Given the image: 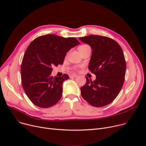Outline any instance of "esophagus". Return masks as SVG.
Returning a JSON list of instances; mask_svg holds the SVG:
<instances>
[{"label":"esophagus","mask_w":146,"mask_h":146,"mask_svg":"<svg viewBox=\"0 0 146 146\" xmlns=\"http://www.w3.org/2000/svg\"><path fill=\"white\" fill-rule=\"evenodd\" d=\"M77 76H78V75L77 74H71V75H70V77H77Z\"/></svg>","instance_id":"obj_1"}]
</instances>
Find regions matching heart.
<instances>
[{"mask_svg":"<svg viewBox=\"0 0 146 146\" xmlns=\"http://www.w3.org/2000/svg\"><path fill=\"white\" fill-rule=\"evenodd\" d=\"M87 46H89L88 45H86V44H84V45H80L79 47H78V50H80L81 49H84L86 47H87Z\"/></svg>","mask_w":146,"mask_h":146,"instance_id":"obj_1","label":"heart"}]
</instances>
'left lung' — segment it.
<instances>
[{
    "mask_svg": "<svg viewBox=\"0 0 146 146\" xmlns=\"http://www.w3.org/2000/svg\"><path fill=\"white\" fill-rule=\"evenodd\" d=\"M79 39L91 46L89 69L96 77L94 81L86 77V83L80 88L81 96L93 107L107 106L117 96L124 83L126 64L123 50L107 36L92 35Z\"/></svg>",
    "mask_w": 146,
    "mask_h": 146,
    "instance_id": "8db88e82",
    "label": "left lung"
}]
</instances>
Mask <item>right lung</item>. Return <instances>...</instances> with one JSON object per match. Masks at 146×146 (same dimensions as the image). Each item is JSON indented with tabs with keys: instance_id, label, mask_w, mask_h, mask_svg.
I'll use <instances>...</instances> for the list:
<instances>
[{
	"instance_id": "add662e5",
	"label": "right lung",
	"mask_w": 146,
	"mask_h": 146,
	"mask_svg": "<svg viewBox=\"0 0 146 146\" xmlns=\"http://www.w3.org/2000/svg\"><path fill=\"white\" fill-rule=\"evenodd\" d=\"M80 44L75 38L46 35L28 46L21 65L23 88L31 102L40 108L55 105L62 95V84L69 76L53 77V66L62 65L67 52Z\"/></svg>"
}]
</instances>
